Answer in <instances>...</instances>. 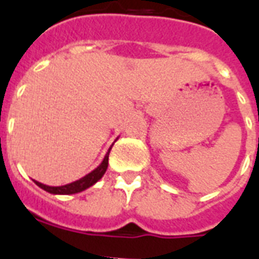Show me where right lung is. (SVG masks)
Wrapping results in <instances>:
<instances>
[{
  "instance_id": "obj_1",
  "label": "right lung",
  "mask_w": 259,
  "mask_h": 259,
  "mask_svg": "<svg viewBox=\"0 0 259 259\" xmlns=\"http://www.w3.org/2000/svg\"><path fill=\"white\" fill-rule=\"evenodd\" d=\"M111 148H113V145L110 146L105 158H103V161H102L95 169L91 170V172H90L89 175H86V176H83L82 179H79V180L76 181H72L70 184L60 185V187H51V185L42 184V183H38V181L36 180L33 181L36 183V185L40 187V188L47 191V192L54 193V195H72V193L82 192V191H84V189L90 188L91 185L95 184L98 180H101L102 176L105 175L106 169H107V165H109V153L110 150H111Z\"/></svg>"
}]
</instances>
